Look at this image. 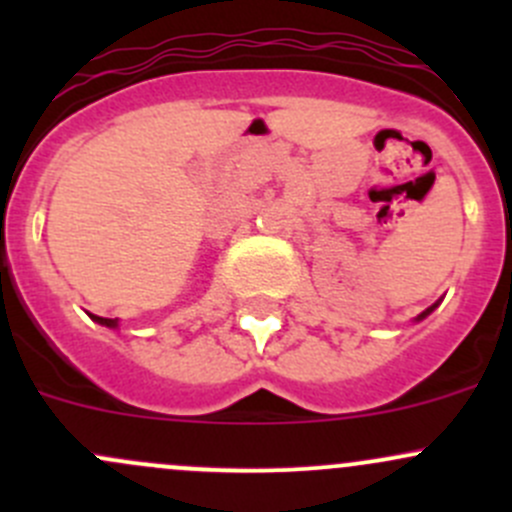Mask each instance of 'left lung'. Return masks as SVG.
Returning a JSON list of instances; mask_svg holds the SVG:
<instances>
[{
	"label": "left lung",
	"mask_w": 512,
	"mask_h": 512,
	"mask_svg": "<svg viewBox=\"0 0 512 512\" xmlns=\"http://www.w3.org/2000/svg\"><path fill=\"white\" fill-rule=\"evenodd\" d=\"M433 309H436V304H433V307H428V309H426V312H421V314H418V319H423V317H426V314H431V312H433Z\"/></svg>",
	"instance_id": "8db88e82"
}]
</instances>
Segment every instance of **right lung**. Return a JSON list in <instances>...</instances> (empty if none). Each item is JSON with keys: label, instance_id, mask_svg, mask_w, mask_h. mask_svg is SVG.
<instances>
[{"label": "right lung", "instance_id": "1", "mask_svg": "<svg viewBox=\"0 0 512 512\" xmlns=\"http://www.w3.org/2000/svg\"><path fill=\"white\" fill-rule=\"evenodd\" d=\"M94 317V322L98 324H106V327H116V319H108V317H96V314H91Z\"/></svg>", "mask_w": 512, "mask_h": 512}]
</instances>
